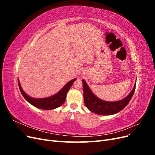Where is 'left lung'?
<instances>
[{
	"label": "left lung",
	"instance_id": "obj_1",
	"mask_svg": "<svg viewBox=\"0 0 155 155\" xmlns=\"http://www.w3.org/2000/svg\"><path fill=\"white\" fill-rule=\"evenodd\" d=\"M83 97L85 106L89 110L100 115H111L118 113L127 105L135 91L136 82L133 90L124 99L116 101H107L98 98L91 90L86 81L83 79Z\"/></svg>",
	"mask_w": 155,
	"mask_h": 155
}]
</instances>
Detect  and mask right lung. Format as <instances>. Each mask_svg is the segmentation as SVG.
Masks as SVG:
<instances>
[{
	"label": "right lung",
	"mask_w": 155,
	"mask_h": 155,
	"mask_svg": "<svg viewBox=\"0 0 155 155\" xmlns=\"http://www.w3.org/2000/svg\"><path fill=\"white\" fill-rule=\"evenodd\" d=\"M76 80V78L72 79V80L68 82L58 93H56L55 94L44 98H34L27 95L25 91L22 90L18 78V84L22 95L25 97V99L28 102L30 103L31 105L37 108H39L40 109L51 110L61 106L64 104L65 100H66V96L68 91Z\"/></svg>",
	"instance_id": "obj_1"
}]
</instances>
